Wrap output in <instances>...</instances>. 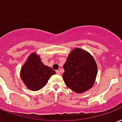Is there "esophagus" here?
Wrapping results in <instances>:
<instances>
[{"label": "esophagus", "mask_w": 122, "mask_h": 122, "mask_svg": "<svg viewBox=\"0 0 122 122\" xmlns=\"http://www.w3.org/2000/svg\"><path fill=\"white\" fill-rule=\"evenodd\" d=\"M56 73H57V74H61V71H59V70H56Z\"/></svg>", "instance_id": "obj_1"}]
</instances>
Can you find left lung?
<instances>
[{
  "mask_svg": "<svg viewBox=\"0 0 122 122\" xmlns=\"http://www.w3.org/2000/svg\"><path fill=\"white\" fill-rule=\"evenodd\" d=\"M63 78L66 85L77 93L86 92L94 85L97 75L96 61L87 51L75 48L63 65Z\"/></svg>",
  "mask_w": 122,
  "mask_h": 122,
  "instance_id": "obj_1",
  "label": "left lung"
}]
</instances>
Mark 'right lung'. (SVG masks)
<instances>
[{
    "label": "right lung",
    "instance_id": "1",
    "mask_svg": "<svg viewBox=\"0 0 122 122\" xmlns=\"http://www.w3.org/2000/svg\"><path fill=\"white\" fill-rule=\"evenodd\" d=\"M56 71L45 65L36 52L31 53L20 70V77L29 90L38 91L46 85Z\"/></svg>",
    "mask_w": 122,
    "mask_h": 122
}]
</instances>
